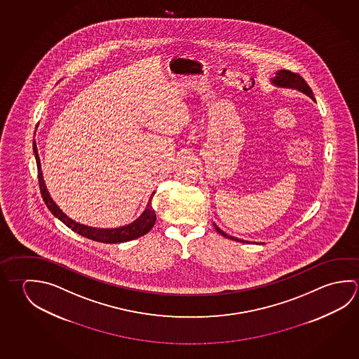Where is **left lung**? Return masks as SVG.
<instances>
[{
  "mask_svg": "<svg viewBox=\"0 0 359 359\" xmlns=\"http://www.w3.org/2000/svg\"><path fill=\"white\" fill-rule=\"evenodd\" d=\"M272 83H273L275 86H277V87L300 90V92L309 95L311 100H314L315 101L313 90L309 87L308 83L305 82V79H304L300 74H297V73H292V72H290V70H278V72H276V76L272 79ZM214 226H215V231L220 233L223 237L232 239V241L234 239V241H237V242H245L243 239L236 238V237H232V236H228L226 232H223V231L215 226V224H214ZM247 243H248V242H247Z\"/></svg>",
  "mask_w": 359,
  "mask_h": 359,
  "instance_id": "1",
  "label": "left lung"
}]
</instances>
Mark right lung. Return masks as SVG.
Masks as SVG:
<instances>
[{
	"label": "right lung",
	"mask_w": 359,
	"mask_h": 359,
	"mask_svg": "<svg viewBox=\"0 0 359 359\" xmlns=\"http://www.w3.org/2000/svg\"><path fill=\"white\" fill-rule=\"evenodd\" d=\"M34 154H35V158H36V164H38V177H39V187H40V191L43 195L46 207L49 208L51 213L57 217V219L62 220L64 224L69 226L72 231L81 234L86 238L92 239V241H97V242H102V243H122V242H127V241H133V239L139 238L141 236H144L147 232H150L155 222H156V214L151 205L152 196L155 194V191L152 193L150 196V201L147 203L145 212L140 215L137 219L133 222L128 226H120V228H112V229H102V228H92V226H83L76 223V220L70 219L69 217H67V214H64L60 208L57 207V204L53 201L50 198V194L46 189L45 185L44 179H43V172H41V165H40V158H39L38 147L34 141Z\"/></svg>",
	"instance_id": "add662e5"
}]
</instances>
